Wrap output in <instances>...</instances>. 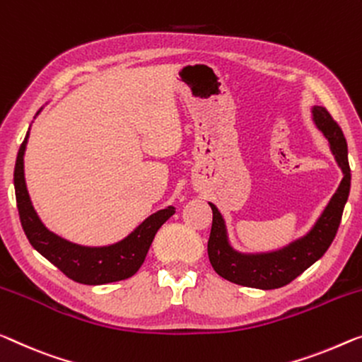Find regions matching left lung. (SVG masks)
Returning a JSON list of instances; mask_svg holds the SVG:
<instances>
[{"mask_svg":"<svg viewBox=\"0 0 362 362\" xmlns=\"http://www.w3.org/2000/svg\"><path fill=\"white\" fill-rule=\"evenodd\" d=\"M313 119L329 141L330 150L343 171V180L320 214L314 226L303 238L270 252L244 254L231 246L226 223L216 205L209 202L214 212L207 251L214 270L225 280L241 286L275 290L291 283L304 270L327 252L340 226L344 204L351 187V170L348 163V146L341 127L324 107H313Z\"/></svg>","mask_w":362,"mask_h":362,"instance_id":"8db88e82","label":"left lung"}]
</instances>
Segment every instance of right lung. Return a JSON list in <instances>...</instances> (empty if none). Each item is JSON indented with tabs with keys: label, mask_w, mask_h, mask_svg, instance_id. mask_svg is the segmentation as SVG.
Instances as JSON below:
<instances>
[{
	"label": "right lung",
	"mask_w": 362,
	"mask_h": 362,
	"mask_svg": "<svg viewBox=\"0 0 362 362\" xmlns=\"http://www.w3.org/2000/svg\"><path fill=\"white\" fill-rule=\"evenodd\" d=\"M27 141H29V131L16 158L14 189L21 223L33 249L54 267H58L66 276L82 285H105V283L126 280L134 275L146 260L150 244L160 226L175 214L173 205H168L166 209L147 216L134 231L115 244L82 246V244L71 243L58 236L57 233L49 231L43 225L37 210L33 209L24 176Z\"/></svg>",
	"instance_id": "right-lung-1"
}]
</instances>
